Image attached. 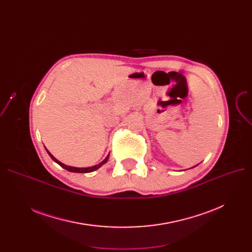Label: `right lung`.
Returning a JSON list of instances; mask_svg holds the SVG:
<instances>
[{
    "label": "right lung",
    "instance_id": "1",
    "mask_svg": "<svg viewBox=\"0 0 252 252\" xmlns=\"http://www.w3.org/2000/svg\"><path fill=\"white\" fill-rule=\"evenodd\" d=\"M47 150V149H46ZM47 152H48V154L50 155V157L52 158L53 160H54L56 163H58L60 166H62L63 168H65L66 170H68V171H71V173H92V171H94V170H96V169H98V168H100L103 164H105L106 162H107V160H108V158H109V154L106 156V158L105 159L102 161V162H100L99 164H96V165H94V166H90V167H73V166H68V165H65V164H63L62 162H60L59 160H57L56 158L53 156L48 150H47Z\"/></svg>",
    "mask_w": 252,
    "mask_h": 252
}]
</instances>
